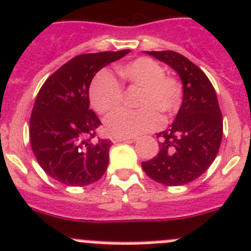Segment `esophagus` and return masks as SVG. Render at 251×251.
Returning <instances> with one entry per match:
<instances>
[{
	"label": "esophagus",
	"mask_w": 251,
	"mask_h": 251,
	"mask_svg": "<svg viewBox=\"0 0 251 251\" xmlns=\"http://www.w3.org/2000/svg\"><path fill=\"white\" fill-rule=\"evenodd\" d=\"M110 140H111L114 144H116V142H121V141H130V140H133V137H124V136H118V135H111V136H110Z\"/></svg>",
	"instance_id": "obj_1"
}]
</instances>
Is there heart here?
<instances>
[{
    "mask_svg": "<svg viewBox=\"0 0 251 251\" xmlns=\"http://www.w3.org/2000/svg\"><path fill=\"white\" fill-rule=\"evenodd\" d=\"M119 75L126 85L140 88L137 110L119 109L105 119V127L112 135L133 136L152 131L161 125L162 114L168 118L181 104L182 86L175 76L165 75L157 60L141 57L118 68ZM123 88L111 74L99 73L90 85V102L99 114H106L123 101Z\"/></svg>",
    "mask_w": 251,
    "mask_h": 251,
    "instance_id": "b5f03b06",
    "label": "heart"
}]
</instances>
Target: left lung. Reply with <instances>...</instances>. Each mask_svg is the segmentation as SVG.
<instances>
[{
	"label": "left lung",
	"mask_w": 251,
	"mask_h": 251,
	"mask_svg": "<svg viewBox=\"0 0 251 251\" xmlns=\"http://www.w3.org/2000/svg\"><path fill=\"white\" fill-rule=\"evenodd\" d=\"M149 54L178 73L183 101L172 125L157 133L160 151L142 162V170L158 183L182 186L202 176L217 157L223 137L221 107L208 76L188 58L173 50Z\"/></svg>",
	"instance_id": "1"
}]
</instances>
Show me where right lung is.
Here are the masks:
<instances>
[{
	"label": "right lung",
	"instance_id": "right-lung-1",
	"mask_svg": "<svg viewBox=\"0 0 251 251\" xmlns=\"http://www.w3.org/2000/svg\"><path fill=\"white\" fill-rule=\"evenodd\" d=\"M128 51L76 55L39 89L30 114V146L39 166L55 181L84 187L99 181L106 171L111 141L94 140L101 121L89 109V86L101 68Z\"/></svg>",
	"mask_w": 251,
	"mask_h": 251
}]
</instances>
